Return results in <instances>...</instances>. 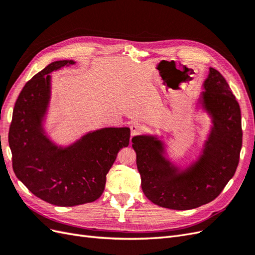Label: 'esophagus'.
Segmentation results:
<instances>
[{
    "instance_id": "34e87169",
    "label": "esophagus",
    "mask_w": 255,
    "mask_h": 255,
    "mask_svg": "<svg viewBox=\"0 0 255 255\" xmlns=\"http://www.w3.org/2000/svg\"><path fill=\"white\" fill-rule=\"evenodd\" d=\"M129 128H130V137L136 136V135H138V134L142 132V127L137 122L132 123V125L129 126Z\"/></svg>"
}]
</instances>
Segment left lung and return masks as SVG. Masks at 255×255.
I'll return each instance as SVG.
<instances>
[{"label":"left lung","instance_id":"1","mask_svg":"<svg viewBox=\"0 0 255 255\" xmlns=\"http://www.w3.org/2000/svg\"><path fill=\"white\" fill-rule=\"evenodd\" d=\"M199 104L211 116L213 127L202 154L184 170L165 154L163 141L152 135L132 138L141 188L151 202L185 211L210 203L232 179L243 143L239 104L226 79L210 68Z\"/></svg>","mask_w":255,"mask_h":255}]
</instances>
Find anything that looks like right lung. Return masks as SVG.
<instances>
[{"label": "right lung", "mask_w": 255, "mask_h": 255, "mask_svg": "<svg viewBox=\"0 0 255 255\" xmlns=\"http://www.w3.org/2000/svg\"><path fill=\"white\" fill-rule=\"evenodd\" d=\"M74 64L54 61L25 84L8 133L14 174L36 197L57 206L85 204L101 197L106 174L130 136L128 128H103L66 148L49 139L42 122L51 98L50 73Z\"/></svg>", "instance_id": "add662e5"}]
</instances>
